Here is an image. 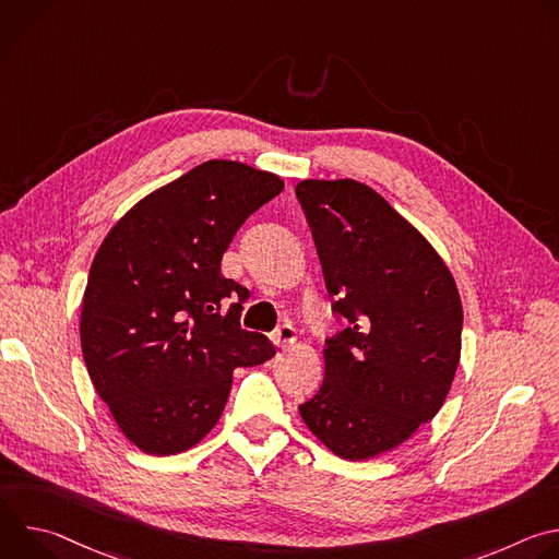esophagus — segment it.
Here are the masks:
<instances>
[{
    "mask_svg": "<svg viewBox=\"0 0 559 559\" xmlns=\"http://www.w3.org/2000/svg\"><path fill=\"white\" fill-rule=\"evenodd\" d=\"M272 341H274V345H278V347H289V345H294V343L298 341V332H296L292 325H281V328L272 334Z\"/></svg>",
    "mask_w": 559,
    "mask_h": 559,
    "instance_id": "esophagus-1",
    "label": "esophagus"
}]
</instances>
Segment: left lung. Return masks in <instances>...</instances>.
<instances>
[{
    "instance_id": "8db88e82",
    "label": "left lung",
    "mask_w": 559,
    "mask_h": 559,
    "mask_svg": "<svg viewBox=\"0 0 559 559\" xmlns=\"http://www.w3.org/2000/svg\"><path fill=\"white\" fill-rule=\"evenodd\" d=\"M332 311L325 380L298 407L309 431L345 460H369L442 407L462 341V302L427 238L376 190L352 179L296 186Z\"/></svg>"
}]
</instances>
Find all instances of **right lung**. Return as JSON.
<instances>
[{"label": "right lung", "instance_id": "add662e5", "mask_svg": "<svg viewBox=\"0 0 559 559\" xmlns=\"http://www.w3.org/2000/svg\"><path fill=\"white\" fill-rule=\"evenodd\" d=\"M283 188L272 173L212 158L141 199L104 238L79 334L99 397L141 451L194 447L225 409L231 371L276 354L238 323L250 292L221 274V259Z\"/></svg>", "mask_w": 559, "mask_h": 559}]
</instances>
